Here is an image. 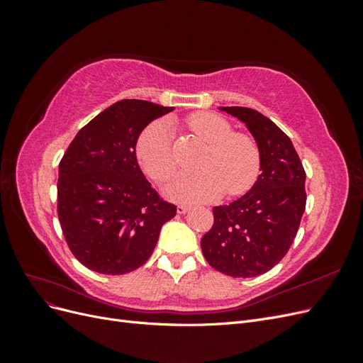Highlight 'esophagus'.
Wrapping results in <instances>:
<instances>
[{"mask_svg": "<svg viewBox=\"0 0 363 363\" xmlns=\"http://www.w3.org/2000/svg\"><path fill=\"white\" fill-rule=\"evenodd\" d=\"M191 208V206H188V204H179L177 206V213L179 215H183V213H186Z\"/></svg>", "mask_w": 363, "mask_h": 363, "instance_id": "obj_1", "label": "esophagus"}]
</instances>
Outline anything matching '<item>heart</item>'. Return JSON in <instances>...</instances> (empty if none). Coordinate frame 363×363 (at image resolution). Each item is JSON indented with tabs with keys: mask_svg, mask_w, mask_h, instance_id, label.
Listing matches in <instances>:
<instances>
[{
	"mask_svg": "<svg viewBox=\"0 0 363 363\" xmlns=\"http://www.w3.org/2000/svg\"><path fill=\"white\" fill-rule=\"evenodd\" d=\"M188 127L208 144L201 171L180 172L164 186L171 200L199 203L215 200L224 192L236 196L256 183L262 155L257 142L245 133H235L223 116L196 112L188 118ZM136 156L140 168L155 182H164L175 169L171 128L163 121L150 124L139 136Z\"/></svg>",
	"mask_w": 363,
	"mask_h": 363,
	"instance_id": "1",
	"label": "heart"
}]
</instances>
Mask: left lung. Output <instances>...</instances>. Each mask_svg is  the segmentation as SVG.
I'll return each instance as SVG.
<instances>
[{"label": "left lung", "mask_w": 363, "mask_h": 363, "mask_svg": "<svg viewBox=\"0 0 363 363\" xmlns=\"http://www.w3.org/2000/svg\"><path fill=\"white\" fill-rule=\"evenodd\" d=\"M256 139L262 174L228 206L213 207V225L201 239L208 265L236 279L265 274L286 256L306 208V172L291 139L255 108L219 107Z\"/></svg>", "instance_id": "8db88e82"}]
</instances>
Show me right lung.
Listing matches in <instances>:
<instances>
[{"label":"right lung","mask_w":363,"mask_h":363,"mask_svg":"<svg viewBox=\"0 0 363 363\" xmlns=\"http://www.w3.org/2000/svg\"><path fill=\"white\" fill-rule=\"evenodd\" d=\"M144 100H121L87 123L59 163L57 215L75 259L107 276L150 259L162 225L177 207L160 199L136 159L138 138L172 112Z\"/></svg>","instance_id":"1"}]
</instances>
